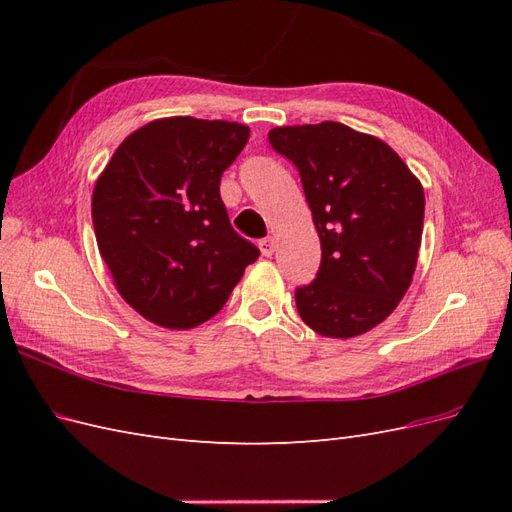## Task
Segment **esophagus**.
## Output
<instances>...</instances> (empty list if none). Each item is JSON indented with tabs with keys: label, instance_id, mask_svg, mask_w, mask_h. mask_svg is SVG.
Here are the masks:
<instances>
[{
	"label": "esophagus",
	"instance_id": "1",
	"mask_svg": "<svg viewBox=\"0 0 512 512\" xmlns=\"http://www.w3.org/2000/svg\"><path fill=\"white\" fill-rule=\"evenodd\" d=\"M258 245H260L262 256H273V252H275V239H273V237L262 239Z\"/></svg>",
	"mask_w": 512,
	"mask_h": 512
}]
</instances>
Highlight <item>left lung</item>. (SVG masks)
<instances>
[{"label":"left lung","mask_w":512,"mask_h":512,"mask_svg":"<svg viewBox=\"0 0 512 512\" xmlns=\"http://www.w3.org/2000/svg\"><path fill=\"white\" fill-rule=\"evenodd\" d=\"M269 143L299 168L322 247L316 280L294 292L299 316L333 339L371 331L412 284L421 181L378 136L337 121L273 128Z\"/></svg>","instance_id":"1"}]
</instances>
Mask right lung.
<instances>
[{"label":"right lung","mask_w":512,"mask_h":512,"mask_svg":"<svg viewBox=\"0 0 512 512\" xmlns=\"http://www.w3.org/2000/svg\"><path fill=\"white\" fill-rule=\"evenodd\" d=\"M247 138L237 121L156 119L117 147L96 181L100 256L123 301L158 327L183 331L213 318L260 256L220 198L222 173Z\"/></svg>","instance_id":"add662e5"}]
</instances>
